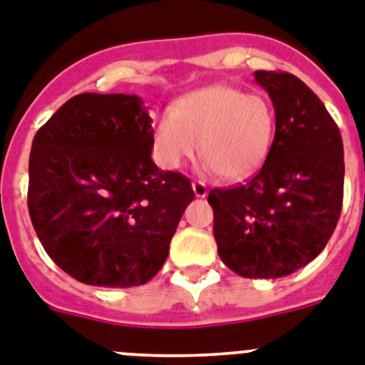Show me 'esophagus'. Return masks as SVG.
Segmentation results:
<instances>
[{
	"mask_svg": "<svg viewBox=\"0 0 365 365\" xmlns=\"http://www.w3.org/2000/svg\"><path fill=\"white\" fill-rule=\"evenodd\" d=\"M192 192H195V197L197 198H204L207 197V187H206V183H202V182H192Z\"/></svg>",
	"mask_w": 365,
	"mask_h": 365,
	"instance_id": "obj_1",
	"label": "esophagus"
}]
</instances>
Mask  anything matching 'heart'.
Returning a JSON list of instances; mask_svg holds the SVG:
<instances>
[{"label":"heart","instance_id":"obj_1","mask_svg":"<svg viewBox=\"0 0 365 365\" xmlns=\"http://www.w3.org/2000/svg\"><path fill=\"white\" fill-rule=\"evenodd\" d=\"M274 118L267 100L232 85H207L183 94L158 118L152 133L155 161L176 170L197 150L204 173L228 182L249 180L271 152Z\"/></svg>","mask_w":365,"mask_h":365}]
</instances>
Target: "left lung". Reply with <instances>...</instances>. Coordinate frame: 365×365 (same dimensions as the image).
Segmentation results:
<instances>
[{
  "mask_svg": "<svg viewBox=\"0 0 365 365\" xmlns=\"http://www.w3.org/2000/svg\"><path fill=\"white\" fill-rule=\"evenodd\" d=\"M269 94L277 131L259 173L213 189V235L226 267L245 278H282L315 259L344 202V143L314 91L287 72H254Z\"/></svg>",
  "mask_w": 365,
  "mask_h": 365,
  "instance_id": "8db88e82",
  "label": "left lung"
}]
</instances>
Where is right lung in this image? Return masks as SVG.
I'll return each instance as SVG.
<instances>
[{
    "mask_svg": "<svg viewBox=\"0 0 365 365\" xmlns=\"http://www.w3.org/2000/svg\"><path fill=\"white\" fill-rule=\"evenodd\" d=\"M152 133L139 96L94 93L70 98L36 131L29 215L48 256L76 280L143 286L163 267L195 192L152 161Z\"/></svg>",
    "mask_w": 365,
    "mask_h": 365,
    "instance_id": "obj_1",
    "label": "right lung"
}]
</instances>
